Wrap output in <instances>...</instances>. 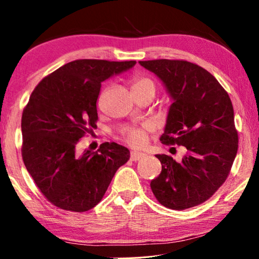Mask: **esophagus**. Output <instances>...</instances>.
<instances>
[{"label":"esophagus","instance_id":"1","mask_svg":"<svg viewBox=\"0 0 259 259\" xmlns=\"http://www.w3.org/2000/svg\"><path fill=\"white\" fill-rule=\"evenodd\" d=\"M144 156H146V153H143V152H137V151L131 152V159L132 160H139V159H141V158H143Z\"/></svg>","mask_w":259,"mask_h":259}]
</instances>
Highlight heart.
<instances>
[{"instance_id": "b5f03b06", "label": "heart", "mask_w": 259, "mask_h": 259, "mask_svg": "<svg viewBox=\"0 0 259 259\" xmlns=\"http://www.w3.org/2000/svg\"><path fill=\"white\" fill-rule=\"evenodd\" d=\"M156 83L151 77L146 75H137L133 79V91H152L156 93ZM150 130V126H143L142 128H132L125 135L127 143L134 148H142L147 144V131Z\"/></svg>"}]
</instances>
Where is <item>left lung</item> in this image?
Masks as SVG:
<instances>
[{"label": "left lung", "instance_id": "obj_1", "mask_svg": "<svg viewBox=\"0 0 259 259\" xmlns=\"http://www.w3.org/2000/svg\"><path fill=\"white\" fill-rule=\"evenodd\" d=\"M140 65L155 74L173 100L167 115L164 144L187 148L180 162L157 155L161 173L151 181L162 206L183 210L209 199L222 184L238 152V132L231 99L214 76L184 60H148Z\"/></svg>", "mask_w": 259, "mask_h": 259}]
</instances>
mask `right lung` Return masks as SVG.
<instances>
[{
	"label": "right lung",
	"instance_id": "obj_1",
	"mask_svg": "<svg viewBox=\"0 0 259 259\" xmlns=\"http://www.w3.org/2000/svg\"><path fill=\"white\" fill-rule=\"evenodd\" d=\"M137 61L81 59L44 77L21 117L22 160L39 191L61 209L83 212L101 201L113 175L130 159L115 142L98 151H77V143L97 127L101 83Z\"/></svg>",
	"mask_w": 259,
	"mask_h": 259
}]
</instances>
